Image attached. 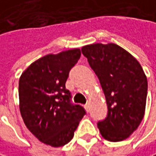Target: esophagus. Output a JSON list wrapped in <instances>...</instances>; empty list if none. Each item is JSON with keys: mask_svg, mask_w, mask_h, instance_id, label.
Returning a JSON list of instances; mask_svg holds the SVG:
<instances>
[{"mask_svg": "<svg viewBox=\"0 0 156 156\" xmlns=\"http://www.w3.org/2000/svg\"><path fill=\"white\" fill-rule=\"evenodd\" d=\"M85 108H86V110H87V112H89V105H88V104L85 105Z\"/></svg>", "mask_w": 156, "mask_h": 156, "instance_id": "obj_1", "label": "esophagus"}]
</instances>
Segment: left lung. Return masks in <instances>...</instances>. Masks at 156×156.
Masks as SVG:
<instances>
[{"label":"left lung","mask_w":156,"mask_h":156,"mask_svg":"<svg viewBox=\"0 0 156 156\" xmlns=\"http://www.w3.org/2000/svg\"><path fill=\"white\" fill-rule=\"evenodd\" d=\"M81 51L106 99V117L97 122L100 133L108 141H122L137 129L145 114L147 79L144 70L129 52L115 44H94Z\"/></svg>","instance_id":"8db88e82"}]
</instances>
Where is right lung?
<instances>
[{"mask_svg":"<svg viewBox=\"0 0 156 156\" xmlns=\"http://www.w3.org/2000/svg\"><path fill=\"white\" fill-rule=\"evenodd\" d=\"M80 56L79 49L46 55L31 64L20 78L23 120L36 138L53 147L68 144L87 114L80 105L72 103L71 93L65 86Z\"/></svg>","mask_w":156,"mask_h":156,"instance_id":"1","label":"right lung"}]
</instances>
